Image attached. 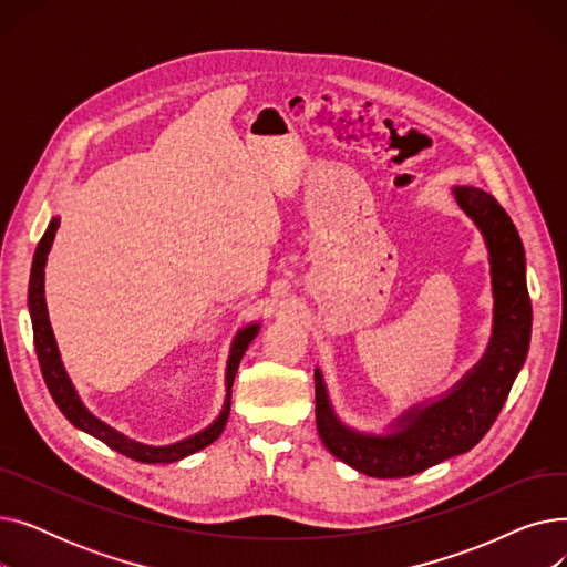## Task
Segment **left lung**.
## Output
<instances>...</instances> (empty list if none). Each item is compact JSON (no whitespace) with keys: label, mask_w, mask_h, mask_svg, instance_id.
<instances>
[{"label":"left lung","mask_w":567,"mask_h":567,"mask_svg":"<svg viewBox=\"0 0 567 567\" xmlns=\"http://www.w3.org/2000/svg\"><path fill=\"white\" fill-rule=\"evenodd\" d=\"M455 197L485 234L492 255L496 323L483 363L449 398L409 413L404 430L391 436H363L347 430L333 415L321 372L315 370V415L323 445L338 460L372 478H406L471 451L498 419L526 361L530 299L522 238L494 195L478 188H455Z\"/></svg>","instance_id":"8db88e82"}]
</instances>
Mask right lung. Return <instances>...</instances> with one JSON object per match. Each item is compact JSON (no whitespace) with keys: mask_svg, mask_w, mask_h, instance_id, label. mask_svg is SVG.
Wrapping results in <instances>:
<instances>
[{"mask_svg":"<svg viewBox=\"0 0 567 567\" xmlns=\"http://www.w3.org/2000/svg\"><path fill=\"white\" fill-rule=\"evenodd\" d=\"M59 227V218H52L45 234L41 236L39 248L34 252V261H32V276H29V315H32V326H34V344H37V355H39V365L45 379L48 391L52 395V400L56 402L59 411H62L66 419L84 430L86 434H92L96 439H101L105 445H110L112 451L122 453L135 462H144V464H167V462H176L182 457H188L202 449H206L208 443H214L223 430L225 423L229 419V395L225 402V409L220 413V419L199 434L186 439V441H178L172 445H142L137 441L126 439L124 434L114 432L112 427H107L105 423H101L99 419H94L92 413H89L82 402L78 400L73 385L64 372L62 361H59V351L54 344V336L50 329V321H48V310H45V296H43V266H45V257L48 250L52 246V238L54 231ZM257 336V326H248L246 331L238 333L234 347H231V355H229V365H227V391L231 389L238 363H241L244 353L248 349V344L255 340Z\"/></svg>","mask_w":567,"mask_h":567,"instance_id":"obj_1","label":"right lung"}]
</instances>
